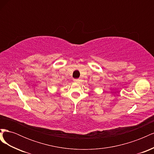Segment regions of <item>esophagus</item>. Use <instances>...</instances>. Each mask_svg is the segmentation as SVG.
Listing matches in <instances>:
<instances>
[{
	"label": "esophagus",
	"instance_id": "1",
	"mask_svg": "<svg viewBox=\"0 0 154 154\" xmlns=\"http://www.w3.org/2000/svg\"><path fill=\"white\" fill-rule=\"evenodd\" d=\"M74 82L76 83H79L80 82V80H79V79H74Z\"/></svg>",
	"mask_w": 154,
	"mask_h": 154
}]
</instances>
